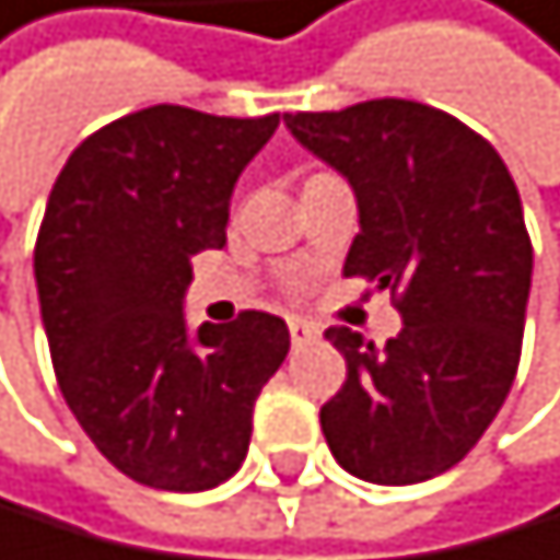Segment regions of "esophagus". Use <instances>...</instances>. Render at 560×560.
Wrapping results in <instances>:
<instances>
[{
  "label": "esophagus",
  "mask_w": 560,
  "mask_h": 560,
  "mask_svg": "<svg viewBox=\"0 0 560 560\" xmlns=\"http://www.w3.org/2000/svg\"><path fill=\"white\" fill-rule=\"evenodd\" d=\"M289 336H292V342H296V347H303V342L317 339V325L307 322V317H289Z\"/></svg>",
  "instance_id": "esophagus-1"
}]
</instances>
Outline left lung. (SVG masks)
<instances>
[{"label": "left lung", "instance_id": "obj_1", "mask_svg": "<svg viewBox=\"0 0 560 560\" xmlns=\"http://www.w3.org/2000/svg\"><path fill=\"white\" fill-rule=\"evenodd\" d=\"M307 153L350 182L357 232L342 275L400 292L386 347L336 325L347 382L322 407L331 457L378 486L454 468L490 429L518 372L533 243L497 149L411 100L285 114Z\"/></svg>", "mask_w": 560, "mask_h": 560}]
</instances>
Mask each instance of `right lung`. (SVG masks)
Listing matches in <instances>:
<instances>
[{"label":"right lung","instance_id":"right-lung-1","mask_svg":"<svg viewBox=\"0 0 560 560\" xmlns=\"http://www.w3.org/2000/svg\"><path fill=\"white\" fill-rule=\"evenodd\" d=\"M275 128L278 114L149 106L89 135L45 203L35 282L63 400L95 451L153 490L235 476L289 353L275 314L185 322L192 257L224 246L235 182Z\"/></svg>","mask_w":560,"mask_h":560}]
</instances>
